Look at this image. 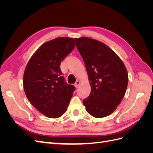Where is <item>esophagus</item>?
Segmentation results:
<instances>
[{"instance_id":"34e87169","label":"esophagus","mask_w":153,"mask_h":153,"mask_svg":"<svg viewBox=\"0 0 153 153\" xmlns=\"http://www.w3.org/2000/svg\"><path fill=\"white\" fill-rule=\"evenodd\" d=\"M80 81L76 80V82H75V86L77 88V87H78V86L80 85Z\"/></svg>"}]
</instances>
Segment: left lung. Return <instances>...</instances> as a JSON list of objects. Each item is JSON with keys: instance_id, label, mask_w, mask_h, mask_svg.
Masks as SVG:
<instances>
[{"instance_id": "1", "label": "left lung", "mask_w": 153, "mask_h": 153, "mask_svg": "<svg viewBox=\"0 0 153 153\" xmlns=\"http://www.w3.org/2000/svg\"><path fill=\"white\" fill-rule=\"evenodd\" d=\"M75 39L91 87V94L83 104L92 116H108L117 108L126 92V68L118 55L103 43L86 37Z\"/></svg>"}]
</instances>
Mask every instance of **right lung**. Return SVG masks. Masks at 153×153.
Masks as SVG:
<instances>
[{"mask_svg":"<svg viewBox=\"0 0 153 153\" xmlns=\"http://www.w3.org/2000/svg\"><path fill=\"white\" fill-rule=\"evenodd\" d=\"M75 47L73 38H55L41 45L27 64L23 82L25 93L30 103L47 117L62 116L75 89L64 81L60 68Z\"/></svg>","mask_w":153,"mask_h":153,"instance_id":"1","label":"right lung"}]
</instances>
